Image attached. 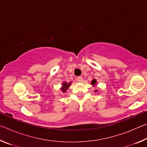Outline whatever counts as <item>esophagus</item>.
Returning <instances> with one entry per match:
<instances>
[{"mask_svg":"<svg viewBox=\"0 0 147 147\" xmlns=\"http://www.w3.org/2000/svg\"><path fill=\"white\" fill-rule=\"evenodd\" d=\"M77 80H78V81H79V82H82V81L83 80V78H82V76H78V77H77Z\"/></svg>","mask_w":147,"mask_h":147,"instance_id":"obj_1","label":"esophagus"}]
</instances>
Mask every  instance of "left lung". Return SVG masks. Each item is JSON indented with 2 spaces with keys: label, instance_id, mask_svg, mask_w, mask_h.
<instances>
[{
  "label": "left lung",
  "instance_id": "obj_1",
  "mask_svg": "<svg viewBox=\"0 0 147 147\" xmlns=\"http://www.w3.org/2000/svg\"><path fill=\"white\" fill-rule=\"evenodd\" d=\"M96 84V80L94 79L91 82V84H92V85H94V84ZM97 91V90H96L95 91Z\"/></svg>",
  "mask_w": 147,
  "mask_h": 147
}]
</instances>
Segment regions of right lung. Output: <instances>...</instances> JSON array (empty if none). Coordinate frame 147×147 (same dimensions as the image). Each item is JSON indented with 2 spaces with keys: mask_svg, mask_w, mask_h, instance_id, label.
Returning a JSON list of instances; mask_svg holds the SVG:
<instances>
[{
  "mask_svg": "<svg viewBox=\"0 0 147 147\" xmlns=\"http://www.w3.org/2000/svg\"><path fill=\"white\" fill-rule=\"evenodd\" d=\"M71 84V83L67 84V83H66V82H64V83L63 84V87H62L61 89V91H63V92H65L67 89H68L69 87L70 86Z\"/></svg>",
  "mask_w": 147,
  "mask_h": 147,
  "instance_id": "1",
  "label": "right lung"
}]
</instances>
